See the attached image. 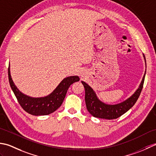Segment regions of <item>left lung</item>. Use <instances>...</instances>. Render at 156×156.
Returning <instances> with one entry per match:
<instances>
[{"mask_svg": "<svg viewBox=\"0 0 156 156\" xmlns=\"http://www.w3.org/2000/svg\"><path fill=\"white\" fill-rule=\"evenodd\" d=\"M143 56H144L146 66V60L144 54H143ZM145 73L146 71H145V74L143 77L141 83L139 84L138 88L134 93L125 100L115 104H108L101 101L98 97L96 91L92 89V87H90L87 83L81 81V83L85 87V100L88 112L92 116L96 117V118L108 120L116 119L122 116V114L131 109L136 103V100H138L142 90L143 85H144Z\"/></svg>", "mask_w": 156, "mask_h": 156, "instance_id": "8db88e82", "label": "left lung"}]
</instances>
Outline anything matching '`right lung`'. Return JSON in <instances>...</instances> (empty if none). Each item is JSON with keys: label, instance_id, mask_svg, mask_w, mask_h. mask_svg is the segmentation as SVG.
<instances>
[{"label": "right lung", "instance_id": "add662e5", "mask_svg": "<svg viewBox=\"0 0 156 156\" xmlns=\"http://www.w3.org/2000/svg\"><path fill=\"white\" fill-rule=\"evenodd\" d=\"M8 75L11 87L21 106L27 112L34 116L48 115L56 111L62 105L70 85L80 79L77 75L65 77L52 93L46 96L34 98L25 95L19 90L12 79L10 65Z\"/></svg>", "mask_w": 156, "mask_h": 156}]
</instances>
